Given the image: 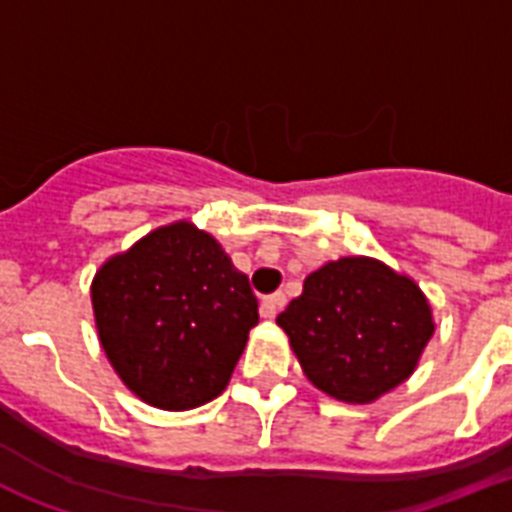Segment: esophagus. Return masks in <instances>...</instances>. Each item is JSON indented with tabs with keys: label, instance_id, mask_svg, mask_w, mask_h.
Here are the masks:
<instances>
[{
	"label": "esophagus",
	"instance_id": "1",
	"mask_svg": "<svg viewBox=\"0 0 512 512\" xmlns=\"http://www.w3.org/2000/svg\"><path fill=\"white\" fill-rule=\"evenodd\" d=\"M287 303V297L281 295V292H273V295L263 297V303H260V313H263V319H276V313L284 308Z\"/></svg>",
	"mask_w": 512,
	"mask_h": 512
}]
</instances>
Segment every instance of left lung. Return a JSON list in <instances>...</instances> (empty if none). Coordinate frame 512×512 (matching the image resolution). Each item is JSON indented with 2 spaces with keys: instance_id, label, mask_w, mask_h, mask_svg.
Listing matches in <instances>:
<instances>
[{
  "instance_id": "8db88e82",
  "label": "left lung",
  "mask_w": 512,
  "mask_h": 512,
  "mask_svg": "<svg viewBox=\"0 0 512 512\" xmlns=\"http://www.w3.org/2000/svg\"><path fill=\"white\" fill-rule=\"evenodd\" d=\"M276 324L305 377L345 404H372L409 380L436 332L420 284L364 255L308 273Z\"/></svg>"
}]
</instances>
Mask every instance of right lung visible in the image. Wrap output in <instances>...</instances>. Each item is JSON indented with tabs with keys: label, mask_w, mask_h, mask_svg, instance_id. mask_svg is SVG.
<instances>
[{
	"label": "right lung",
	"mask_w": 512,
	"mask_h": 512,
	"mask_svg": "<svg viewBox=\"0 0 512 512\" xmlns=\"http://www.w3.org/2000/svg\"><path fill=\"white\" fill-rule=\"evenodd\" d=\"M98 340L146 404L185 412L225 390L260 321L249 279L188 220L108 257L90 287Z\"/></svg>",
	"instance_id": "1"
}]
</instances>
